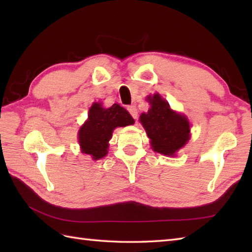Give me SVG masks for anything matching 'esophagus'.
I'll list each match as a JSON object with an SVG mask.
<instances>
[{
	"instance_id": "esophagus-1",
	"label": "esophagus",
	"mask_w": 252,
	"mask_h": 252,
	"mask_svg": "<svg viewBox=\"0 0 252 252\" xmlns=\"http://www.w3.org/2000/svg\"><path fill=\"white\" fill-rule=\"evenodd\" d=\"M127 110H129L131 116L134 118V119H137V109H136L135 105H131V106L127 107Z\"/></svg>"
}]
</instances>
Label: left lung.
<instances>
[{
  "mask_svg": "<svg viewBox=\"0 0 252 252\" xmlns=\"http://www.w3.org/2000/svg\"><path fill=\"white\" fill-rule=\"evenodd\" d=\"M147 100L151 108L140 116V121L151 140L152 148L172 157L189 140V121L184 115L171 109L168 101L158 93L149 95Z\"/></svg>",
  "mask_w": 252,
  "mask_h": 252,
  "instance_id": "left-lung-1",
  "label": "left lung"
}]
</instances>
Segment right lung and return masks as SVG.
<instances>
[{"label": "right lung", "mask_w": 252, "mask_h": 252, "mask_svg": "<svg viewBox=\"0 0 252 252\" xmlns=\"http://www.w3.org/2000/svg\"><path fill=\"white\" fill-rule=\"evenodd\" d=\"M133 123L134 119L119 104L104 108L101 103H93L89 110L88 120L79 130L81 152L90 155L93 160L105 157L108 153V142L116 127L131 126Z\"/></svg>", "instance_id": "obj_1"}]
</instances>
